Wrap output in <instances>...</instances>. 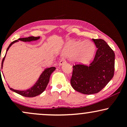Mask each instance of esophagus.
<instances>
[{"label":"esophagus","mask_w":127,"mask_h":127,"mask_svg":"<svg viewBox=\"0 0 127 127\" xmlns=\"http://www.w3.org/2000/svg\"><path fill=\"white\" fill-rule=\"evenodd\" d=\"M66 63V60H65L64 59H62V60H60V61L59 62V64L60 65H61L63 64L64 63Z\"/></svg>","instance_id":"obj_1"}]
</instances>
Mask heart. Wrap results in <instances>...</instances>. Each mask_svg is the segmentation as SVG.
Returning a JSON list of instances; mask_svg holds the SVG:
<instances>
[{
  "label": "heart",
  "mask_w": 127,
  "mask_h": 127,
  "mask_svg": "<svg viewBox=\"0 0 127 127\" xmlns=\"http://www.w3.org/2000/svg\"><path fill=\"white\" fill-rule=\"evenodd\" d=\"M94 51V45L89 40L70 41L64 46L63 54L72 57L73 60L75 62L85 63L91 59Z\"/></svg>",
  "instance_id": "obj_1"
}]
</instances>
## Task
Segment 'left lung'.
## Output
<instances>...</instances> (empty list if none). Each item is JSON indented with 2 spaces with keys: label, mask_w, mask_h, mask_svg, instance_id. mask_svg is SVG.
<instances>
[{
  "label": "left lung",
  "mask_w": 127,
  "mask_h": 127,
  "mask_svg": "<svg viewBox=\"0 0 127 127\" xmlns=\"http://www.w3.org/2000/svg\"><path fill=\"white\" fill-rule=\"evenodd\" d=\"M97 48L94 60L90 65H73L70 84L76 91L84 94L98 93L114 75L115 53L101 39H93Z\"/></svg>",
  "instance_id": "8db88e82"
}]
</instances>
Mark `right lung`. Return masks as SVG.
I'll use <instances>...</instances> for the list:
<instances>
[{
  "label": "right lung",
  "mask_w": 127,
  "mask_h": 127,
  "mask_svg": "<svg viewBox=\"0 0 127 127\" xmlns=\"http://www.w3.org/2000/svg\"><path fill=\"white\" fill-rule=\"evenodd\" d=\"M40 38V37H34V36H30L28 37H25V38H19V40H21L23 42H30L33 41V40H36L37 39ZM18 40H14V42H12V43H11V44L9 45V46L7 48L6 52L8 51L9 48H10V46L12 45L13 43H14L15 42H17L18 41ZM6 56V54L5 57H3V59L2 60V65L3 63L4 60H5V57ZM55 70V67H51L47 68L42 72L41 75L39 77V79L37 80V81L36 83L33 85V87H32L31 88L29 89V90H24V91H19V90H15L14 89H12L10 88L9 87V88L11 90H12V91L15 92L17 94H20L22 96H24L26 97H35L40 94L41 93H43L45 91V90L46 89V87H47L49 81V78H50V76L51 75V73Z\"/></svg>",
  "instance_id": "add662e5"
}]
</instances>
